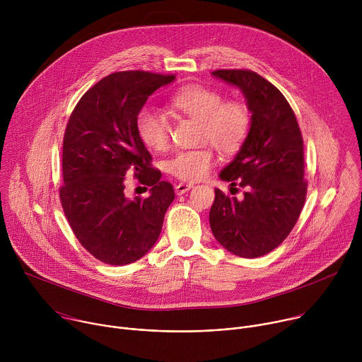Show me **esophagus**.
I'll return each mask as SVG.
<instances>
[{"label":"esophagus","instance_id":"obj_1","mask_svg":"<svg viewBox=\"0 0 362 362\" xmlns=\"http://www.w3.org/2000/svg\"><path fill=\"white\" fill-rule=\"evenodd\" d=\"M192 187H193V185H190V183H179V185H176L175 190H176L177 194H183V193H186L187 190H190Z\"/></svg>","mask_w":362,"mask_h":362}]
</instances>
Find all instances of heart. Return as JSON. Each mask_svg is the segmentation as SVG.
<instances>
[{
    "instance_id": "b5f03b06",
    "label": "heart",
    "mask_w": 362,
    "mask_h": 362,
    "mask_svg": "<svg viewBox=\"0 0 362 362\" xmlns=\"http://www.w3.org/2000/svg\"><path fill=\"white\" fill-rule=\"evenodd\" d=\"M173 110L199 120L197 139L214 144L221 153L232 154L246 141L252 112L245 101L223 100L211 87L187 84L177 88L169 98ZM136 132L151 150H163L169 143L170 126L168 117L151 107H143L136 116ZM215 160L211 145L179 150L166 162V170L183 182H196L208 175Z\"/></svg>"
}]
</instances>
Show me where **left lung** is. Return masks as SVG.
Segmentation results:
<instances>
[{"label": "left lung", "mask_w": 362, "mask_h": 362, "mask_svg": "<svg viewBox=\"0 0 362 362\" xmlns=\"http://www.w3.org/2000/svg\"><path fill=\"white\" fill-rule=\"evenodd\" d=\"M212 74L243 91L252 124L238 156L221 173V179L246 192L238 200L215 189L211 229L229 252L240 257L264 256L286 239L305 204L302 133L285 95L262 76L246 69Z\"/></svg>", "instance_id": "obj_1"}]
</instances>
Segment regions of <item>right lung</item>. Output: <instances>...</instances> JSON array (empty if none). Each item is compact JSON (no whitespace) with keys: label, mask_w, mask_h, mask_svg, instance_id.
<instances>
[{"label":"right lung","mask_w":362,"mask_h":362,"mask_svg":"<svg viewBox=\"0 0 362 362\" xmlns=\"http://www.w3.org/2000/svg\"><path fill=\"white\" fill-rule=\"evenodd\" d=\"M173 80L143 70L112 73L83 94L66 126L60 202L81 246L105 264L127 265L146 255L175 199L136 132L147 97ZM130 173L151 187L147 198L124 196Z\"/></svg>","instance_id":"right-lung-1"}]
</instances>
